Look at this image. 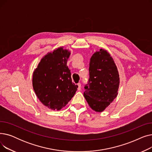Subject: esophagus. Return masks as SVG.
<instances>
[{
  "instance_id": "esophagus-1",
  "label": "esophagus",
  "mask_w": 152,
  "mask_h": 152,
  "mask_svg": "<svg viewBox=\"0 0 152 152\" xmlns=\"http://www.w3.org/2000/svg\"><path fill=\"white\" fill-rule=\"evenodd\" d=\"M77 90L78 91H80L81 89V83H79L77 84Z\"/></svg>"
}]
</instances>
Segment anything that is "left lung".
Segmentation results:
<instances>
[{
    "label": "left lung",
    "mask_w": 152,
    "mask_h": 152,
    "mask_svg": "<svg viewBox=\"0 0 152 152\" xmlns=\"http://www.w3.org/2000/svg\"><path fill=\"white\" fill-rule=\"evenodd\" d=\"M89 79L84 87V96L95 111L102 112L117 97L119 75L111 55L100 49L91 57Z\"/></svg>",
    "instance_id": "1"
}]
</instances>
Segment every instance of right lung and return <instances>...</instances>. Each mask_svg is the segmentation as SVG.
Instances as JSON below:
<instances>
[{
	"label": "right lung",
	"instance_id": "1",
	"mask_svg": "<svg viewBox=\"0 0 152 152\" xmlns=\"http://www.w3.org/2000/svg\"><path fill=\"white\" fill-rule=\"evenodd\" d=\"M70 54L63 47H58L43 57L33 72L32 82L36 96L52 110L65 107L77 91L66 65Z\"/></svg>",
	"mask_w": 152,
	"mask_h": 152
}]
</instances>
